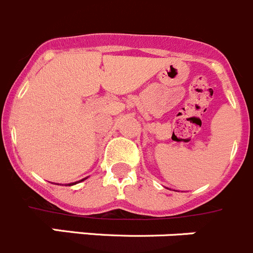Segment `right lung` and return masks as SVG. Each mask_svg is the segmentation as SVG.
Instances as JSON below:
<instances>
[{"label":"right lung","mask_w":253,"mask_h":253,"mask_svg":"<svg viewBox=\"0 0 253 253\" xmlns=\"http://www.w3.org/2000/svg\"><path fill=\"white\" fill-rule=\"evenodd\" d=\"M83 180H84V179H83ZM81 181H82V180H81ZM74 184H77V183H70V184H68V185L70 186V185H74Z\"/></svg>","instance_id":"1"}]
</instances>
